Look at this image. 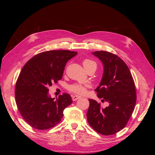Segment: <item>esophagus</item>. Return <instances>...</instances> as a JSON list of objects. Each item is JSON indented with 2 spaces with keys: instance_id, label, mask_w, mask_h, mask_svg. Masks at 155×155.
Here are the masks:
<instances>
[{
  "instance_id": "34e87169",
  "label": "esophagus",
  "mask_w": 155,
  "mask_h": 155,
  "mask_svg": "<svg viewBox=\"0 0 155 155\" xmlns=\"http://www.w3.org/2000/svg\"><path fill=\"white\" fill-rule=\"evenodd\" d=\"M80 98V96H72V100L73 101H76L78 99Z\"/></svg>"
}]
</instances>
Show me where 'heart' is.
Wrapping results in <instances>:
<instances>
[{
  "label": "heart",
  "mask_w": 155,
  "mask_h": 155,
  "mask_svg": "<svg viewBox=\"0 0 155 155\" xmlns=\"http://www.w3.org/2000/svg\"><path fill=\"white\" fill-rule=\"evenodd\" d=\"M83 65L86 70L92 67H95L96 68V63L94 62L93 61L90 60V59L84 60L83 61ZM87 88H88V85H82V84L75 83V84H73V85H72L69 86L68 89L70 91H71L74 93L78 94L83 95V94H86Z\"/></svg>",
  "instance_id": "heart-1"
}]
</instances>
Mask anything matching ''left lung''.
I'll return each instance as SVG.
<instances>
[{
	"instance_id": "left-lung-1",
	"label": "left lung",
	"mask_w": 155,
	"mask_h": 155,
	"mask_svg": "<svg viewBox=\"0 0 155 155\" xmlns=\"http://www.w3.org/2000/svg\"><path fill=\"white\" fill-rule=\"evenodd\" d=\"M92 54L104 65L101 80L95 91L109 106L101 108L96 100L89 99L87 120L96 132L112 135L125 127L134 111L137 101L134 82L128 67L118 56L105 51Z\"/></svg>"
}]
</instances>
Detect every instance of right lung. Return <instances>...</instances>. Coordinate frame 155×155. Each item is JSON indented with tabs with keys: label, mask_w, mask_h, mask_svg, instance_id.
Wrapping results in <instances>:
<instances>
[{
	"label": "right lung",
	"mask_w": 155,
	"mask_h": 155,
	"mask_svg": "<svg viewBox=\"0 0 155 155\" xmlns=\"http://www.w3.org/2000/svg\"><path fill=\"white\" fill-rule=\"evenodd\" d=\"M78 54L69 50L43 51L28 61L15 85V101L22 118L32 127L48 129L59 124L63 110L72 103L67 93L51 98L49 87L63 77L68 61Z\"/></svg>",
	"instance_id": "add662e5"
}]
</instances>
